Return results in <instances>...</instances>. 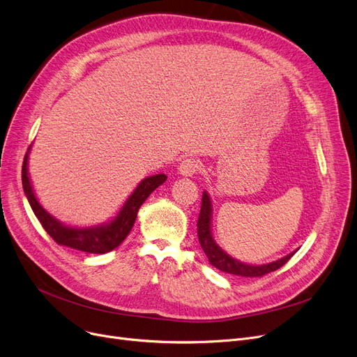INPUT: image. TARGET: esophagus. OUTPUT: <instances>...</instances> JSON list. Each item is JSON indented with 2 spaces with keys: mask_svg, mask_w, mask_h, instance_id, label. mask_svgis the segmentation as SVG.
<instances>
[{
  "mask_svg": "<svg viewBox=\"0 0 357 357\" xmlns=\"http://www.w3.org/2000/svg\"><path fill=\"white\" fill-rule=\"evenodd\" d=\"M178 171L183 176H192V175H195L199 171V160H197L194 158H185L179 163Z\"/></svg>",
  "mask_w": 357,
  "mask_h": 357,
  "instance_id": "34e87169",
  "label": "esophagus"
}]
</instances>
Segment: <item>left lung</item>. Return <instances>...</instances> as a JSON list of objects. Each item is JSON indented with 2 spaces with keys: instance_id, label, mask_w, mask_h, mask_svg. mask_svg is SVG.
Listing matches in <instances>:
<instances>
[{
  "instance_id": "1",
  "label": "left lung",
  "mask_w": 357,
  "mask_h": 357,
  "mask_svg": "<svg viewBox=\"0 0 357 357\" xmlns=\"http://www.w3.org/2000/svg\"><path fill=\"white\" fill-rule=\"evenodd\" d=\"M211 199L207 191H204L202 194V202H201V211L197 222V231H198V240L199 245L204 250V253L207 255L210 264L217 268L221 272L237 275V276H246V278H260L265 276L266 273H271L273 271H278L279 268H282L287 261L295 255L289 253L285 257L271 261V264L266 265H248V264H241V261L230 257L226 252H224L217 243L213 238L211 234Z\"/></svg>"
}]
</instances>
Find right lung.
<instances>
[{
    "instance_id": "add662e5",
    "label": "right lung",
    "mask_w": 357,
    "mask_h": 357,
    "mask_svg": "<svg viewBox=\"0 0 357 357\" xmlns=\"http://www.w3.org/2000/svg\"><path fill=\"white\" fill-rule=\"evenodd\" d=\"M30 147L24 156L23 167H22V181H23V190L29 199L30 207L40 221L42 227L47 231V234L58 243L61 246H66L75 250H81L86 253H107L119 248L123 240L128 236L135 226V221L139 213L142 204L147 199V197L152 194L159 185L166 181V175L159 174L149 176L143 179L137 188L133 191L123 205V208L117 214V217L97 227H86V229H77V227H68L65 224L59 222L54 217H52L42 205L37 201L33 186L30 183L29 172H27V159H29Z\"/></svg>"
}]
</instances>
